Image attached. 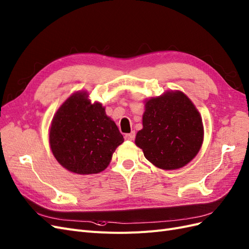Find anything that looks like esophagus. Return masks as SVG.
<instances>
[{
  "instance_id": "34e87169",
  "label": "esophagus",
  "mask_w": 249,
  "mask_h": 249,
  "mask_svg": "<svg viewBox=\"0 0 249 249\" xmlns=\"http://www.w3.org/2000/svg\"><path fill=\"white\" fill-rule=\"evenodd\" d=\"M124 139L125 140H130V141L134 140L135 139V132H131L129 134H125L124 135Z\"/></svg>"
}]
</instances>
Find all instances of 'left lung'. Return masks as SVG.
I'll use <instances>...</instances> for the list:
<instances>
[{
  "mask_svg": "<svg viewBox=\"0 0 249 249\" xmlns=\"http://www.w3.org/2000/svg\"><path fill=\"white\" fill-rule=\"evenodd\" d=\"M142 125L135 143L158 168L183 167L201 147V116L189 97L178 90L145 101Z\"/></svg>",
  "mask_w": 249,
  "mask_h": 249,
  "instance_id": "obj_1",
  "label": "left lung"
}]
</instances>
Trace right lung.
Instances as JSON below:
<instances>
[{
    "label": "right lung",
    "instance_id": "1",
    "mask_svg": "<svg viewBox=\"0 0 249 249\" xmlns=\"http://www.w3.org/2000/svg\"><path fill=\"white\" fill-rule=\"evenodd\" d=\"M123 142L124 136L102 104H92L85 91L71 94L52 120V153L64 168L78 175L106 169Z\"/></svg>",
    "mask_w": 249,
    "mask_h": 249
}]
</instances>
